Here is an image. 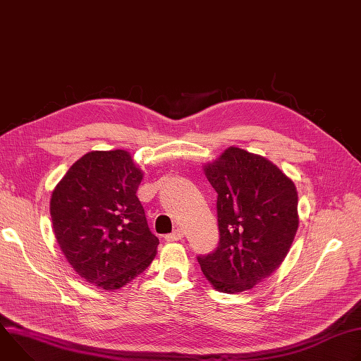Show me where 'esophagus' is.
<instances>
[{
  "label": "esophagus",
  "mask_w": 361,
  "mask_h": 361,
  "mask_svg": "<svg viewBox=\"0 0 361 361\" xmlns=\"http://www.w3.org/2000/svg\"><path fill=\"white\" fill-rule=\"evenodd\" d=\"M181 238H183V231H181L180 228H177V230H174L171 234H167V235H166V241H169V243L178 241V240H181Z\"/></svg>",
  "instance_id": "obj_1"
}]
</instances>
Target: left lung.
Segmentation results:
<instances>
[{
	"label": "left lung",
	"mask_w": 361,
	"mask_h": 361,
	"mask_svg": "<svg viewBox=\"0 0 361 361\" xmlns=\"http://www.w3.org/2000/svg\"><path fill=\"white\" fill-rule=\"evenodd\" d=\"M204 173L217 191V248L198 255L213 287L234 294L252 288L283 263L298 228L294 183L271 161L230 147Z\"/></svg>",
	"instance_id": "obj_1"
}]
</instances>
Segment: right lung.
<instances>
[{"mask_svg": "<svg viewBox=\"0 0 361 361\" xmlns=\"http://www.w3.org/2000/svg\"><path fill=\"white\" fill-rule=\"evenodd\" d=\"M141 180L130 152L91 151L70 167L51 195L60 248L90 284L121 288L157 254L159 238L135 195Z\"/></svg>", "mask_w": 361, "mask_h": 361, "instance_id": "right-lung-1", "label": "right lung"}]
</instances>
